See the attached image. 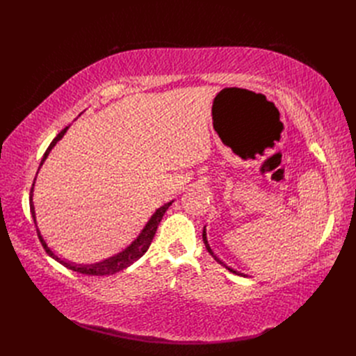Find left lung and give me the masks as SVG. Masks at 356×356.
I'll list each match as a JSON object with an SVG mask.
<instances>
[{
	"instance_id": "1",
	"label": "left lung",
	"mask_w": 356,
	"mask_h": 356,
	"mask_svg": "<svg viewBox=\"0 0 356 356\" xmlns=\"http://www.w3.org/2000/svg\"><path fill=\"white\" fill-rule=\"evenodd\" d=\"M202 236H203V242H204V247H207V250H208V252H209V254H211V255H212V257H213V258H215V259H216V261H218V263H219V264H220V266H223V267H225V268H228V270H229V271H232V273H235V274H239V273H236V271H234V270H231V268H229V267H227V266H225V264H223V263H222V261H220V259H219V258H218V257H216V255H215V254H213V251H212V250H211V247H209V244H208V239H207V231H204V229H203V235H202ZM239 275H241V274H239Z\"/></svg>"
}]
</instances>
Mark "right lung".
<instances>
[{
    "label": "right lung",
    "mask_w": 356,
    "mask_h": 356,
    "mask_svg": "<svg viewBox=\"0 0 356 356\" xmlns=\"http://www.w3.org/2000/svg\"><path fill=\"white\" fill-rule=\"evenodd\" d=\"M66 129H67V127L63 128V129L60 131V133H59L58 136H56V138L50 143V145L47 147L46 153H44V156H43V159H42L40 165L43 164V161H44L46 157L49 156L50 149L54 147V144L58 143V141L65 136ZM34 180H35V179H34ZM33 186H34V183H33ZM31 193H33V188L30 189V211H31V216H33V219H34V225H35L37 235H39V239H40V242H42L43 248L46 250V252H47L51 258H54L56 261H58V263H60L62 266H65L66 268H69V270H72V271L81 273V274H86V275H111V274H115V273L122 271L124 268L129 267L131 264H134L138 258H141V257L147 252L148 247L152 245V241H153V238H154V235H156V231H157V228H159V223H160V220L163 219V216H164L165 211L168 209V207H170V204H172V202H170V203L164 204V207H161L160 209H157L156 213L152 216V219L148 220V223L145 225V228L143 229V232L140 234V236H138V238L133 242V244H131L125 251H122L121 254H118V255H115V257H112V258H108V259H105V261H102V263H98V264H92V266H74V264H72V263H66V261L60 259L58 255H54V254L50 251V248L46 245V242H44V239L42 238L40 231H39V228H37V223H35V215H34V207H33Z\"/></svg>",
    "instance_id": "obj_1"
}]
</instances>
